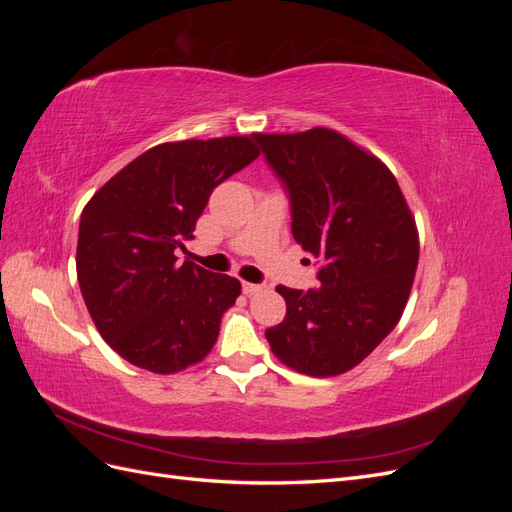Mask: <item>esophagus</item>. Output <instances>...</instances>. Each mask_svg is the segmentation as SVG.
<instances>
[{
    "label": "esophagus",
    "mask_w": 512,
    "mask_h": 512,
    "mask_svg": "<svg viewBox=\"0 0 512 512\" xmlns=\"http://www.w3.org/2000/svg\"><path fill=\"white\" fill-rule=\"evenodd\" d=\"M241 286H243V294H247V297H250V294H256V292L262 290V284H252V282H243Z\"/></svg>",
    "instance_id": "esophagus-1"
}]
</instances>
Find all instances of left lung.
I'll return each instance as SVG.
<instances>
[{
    "label": "left lung",
    "mask_w": 512,
    "mask_h": 512,
    "mask_svg": "<svg viewBox=\"0 0 512 512\" xmlns=\"http://www.w3.org/2000/svg\"><path fill=\"white\" fill-rule=\"evenodd\" d=\"M290 200L292 237L318 262V288L277 286L286 318L265 331L273 354L314 378L344 374L399 322L418 235L397 179L329 128L254 134Z\"/></svg>",
    "instance_id": "1"
}]
</instances>
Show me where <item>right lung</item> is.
<instances>
[{
	"instance_id": "right-lung-1",
	"label": "right lung",
	"mask_w": 512,
	"mask_h": 512,
	"mask_svg": "<svg viewBox=\"0 0 512 512\" xmlns=\"http://www.w3.org/2000/svg\"><path fill=\"white\" fill-rule=\"evenodd\" d=\"M250 136L164 143L106 181L83 209L76 275L91 320L121 359L153 374L200 363L239 280L177 260L211 192L252 164Z\"/></svg>"
}]
</instances>
